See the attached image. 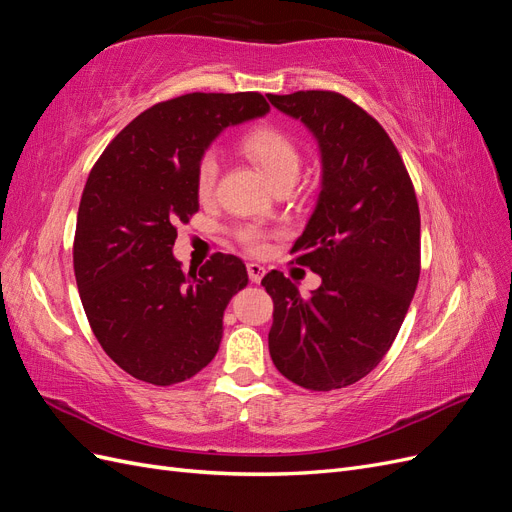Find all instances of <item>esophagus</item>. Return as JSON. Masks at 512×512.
<instances>
[{
	"instance_id": "34e87169",
	"label": "esophagus",
	"mask_w": 512,
	"mask_h": 512,
	"mask_svg": "<svg viewBox=\"0 0 512 512\" xmlns=\"http://www.w3.org/2000/svg\"><path fill=\"white\" fill-rule=\"evenodd\" d=\"M265 267L262 265H258V262H247V275H250V280L254 282V284H260V280H262V275H265Z\"/></svg>"
}]
</instances>
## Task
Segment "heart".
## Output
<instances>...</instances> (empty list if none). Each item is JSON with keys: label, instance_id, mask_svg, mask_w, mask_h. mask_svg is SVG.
<instances>
[{"label": "heart", "instance_id": "obj_1", "mask_svg": "<svg viewBox=\"0 0 512 512\" xmlns=\"http://www.w3.org/2000/svg\"><path fill=\"white\" fill-rule=\"evenodd\" d=\"M241 147L245 151V156L265 173L273 188L288 181H297L301 156L297 145H294V141L284 130L273 126H258L243 136ZM218 173L220 160L213 151H207L205 156L200 158L196 170V190L200 198L211 196ZM237 237L250 252H262L267 245L265 230H260L258 226H243L237 232Z\"/></svg>", "mask_w": 512, "mask_h": 512}]
</instances>
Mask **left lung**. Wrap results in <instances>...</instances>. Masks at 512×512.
Segmentation results:
<instances>
[{
	"label": "left lung",
	"instance_id": "1",
	"mask_svg": "<svg viewBox=\"0 0 512 512\" xmlns=\"http://www.w3.org/2000/svg\"><path fill=\"white\" fill-rule=\"evenodd\" d=\"M312 132L322 181L290 254L322 277L303 299L280 271L262 277L273 299L269 352L290 382L333 391L378 367L421 275V215L408 170L380 123L335 91L267 96Z\"/></svg>",
	"mask_w": 512,
	"mask_h": 512
}]
</instances>
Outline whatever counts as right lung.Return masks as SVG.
<instances>
[{
	"instance_id": "obj_1",
	"label": "right lung",
	"mask_w": 512,
	"mask_h": 512,
	"mask_svg": "<svg viewBox=\"0 0 512 512\" xmlns=\"http://www.w3.org/2000/svg\"><path fill=\"white\" fill-rule=\"evenodd\" d=\"M267 113L256 91L185 94L130 121L91 168L76 215V286L100 346L136 380L177 384L218 354L224 309L250 282L243 260L218 252L183 271L173 245L198 211L209 145Z\"/></svg>"
}]
</instances>
